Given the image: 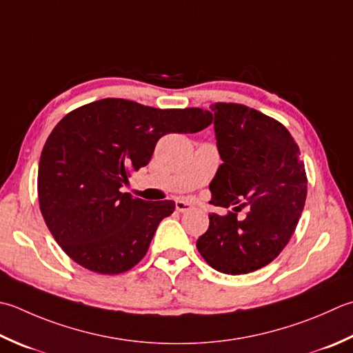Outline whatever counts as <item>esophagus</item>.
Returning <instances> with one entry per match:
<instances>
[{"mask_svg":"<svg viewBox=\"0 0 353 353\" xmlns=\"http://www.w3.org/2000/svg\"><path fill=\"white\" fill-rule=\"evenodd\" d=\"M191 208H192V205L188 203V202H185V200H177V202H176V210L179 212H186V211H190Z\"/></svg>","mask_w":353,"mask_h":353,"instance_id":"obj_1","label":"esophagus"}]
</instances>
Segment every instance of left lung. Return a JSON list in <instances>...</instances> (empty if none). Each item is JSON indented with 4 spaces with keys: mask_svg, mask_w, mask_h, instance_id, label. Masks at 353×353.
<instances>
[{
    "mask_svg": "<svg viewBox=\"0 0 353 353\" xmlns=\"http://www.w3.org/2000/svg\"><path fill=\"white\" fill-rule=\"evenodd\" d=\"M211 110L223 162L210 183L211 202L228 208L245 200L236 208L250 210L243 220L210 214L196 246L216 271L250 274L271 263L294 234L306 202L305 163L291 133L272 117L240 103Z\"/></svg>",
    "mask_w": 353,
    "mask_h": 353,
    "instance_id": "1",
    "label": "left lung"
}]
</instances>
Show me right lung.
Masks as SVG:
<instances>
[{
	"mask_svg": "<svg viewBox=\"0 0 353 353\" xmlns=\"http://www.w3.org/2000/svg\"><path fill=\"white\" fill-rule=\"evenodd\" d=\"M212 122L202 108L161 110L107 98L62 117L38 167L41 214L68 257L88 271L114 275L139 263L172 200L121 192L130 172L148 165L168 133H197Z\"/></svg>",
	"mask_w": 353,
	"mask_h": 353,
	"instance_id": "right-lung-1",
	"label": "right lung"
}]
</instances>
